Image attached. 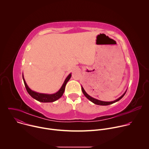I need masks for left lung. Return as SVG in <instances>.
<instances>
[{
  "instance_id": "obj_1",
  "label": "left lung",
  "mask_w": 149,
  "mask_h": 149,
  "mask_svg": "<svg viewBox=\"0 0 149 149\" xmlns=\"http://www.w3.org/2000/svg\"><path fill=\"white\" fill-rule=\"evenodd\" d=\"M82 93L83 94H84V95L86 96L89 100H90L91 102H93V103H94L95 104H97V105H110V104H113L118 101H119L120 100H121L123 97L124 95H125V93L122 95L121 96L120 98H118V99H117L116 100L114 101H111V102H106V101H100V100H97L95 98H94L93 97H91V96H90L88 94H87V93L85 91V90H84V88L82 87Z\"/></svg>"
}]
</instances>
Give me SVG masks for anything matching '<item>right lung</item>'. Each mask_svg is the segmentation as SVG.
I'll return each mask as SVG.
<instances>
[{"mask_svg":"<svg viewBox=\"0 0 149 149\" xmlns=\"http://www.w3.org/2000/svg\"><path fill=\"white\" fill-rule=\"evenodd\" d=\"M71 77V74H69V75L67 77V78L65 79L64 82H63L62 86L61 87V88H60V90L56 93L55 94H40V93H36L35 91H32L27 86V84L25 81V79L24 78V76L22 75L23 77V79H24V84L25 88L26 89L27 92L28 93V94L32 97H33L34 99L38 100V101L40 102H54L56 100H57L58 99H59L60 97H62V95H63V93H64L65 91V88L66 86V84L67 83V82L70 80V78Z\"/></svg>","mask_w":149,"mask_h":149,"instance_id":"right-lung-1","label":"right lung"}]
</instances>
